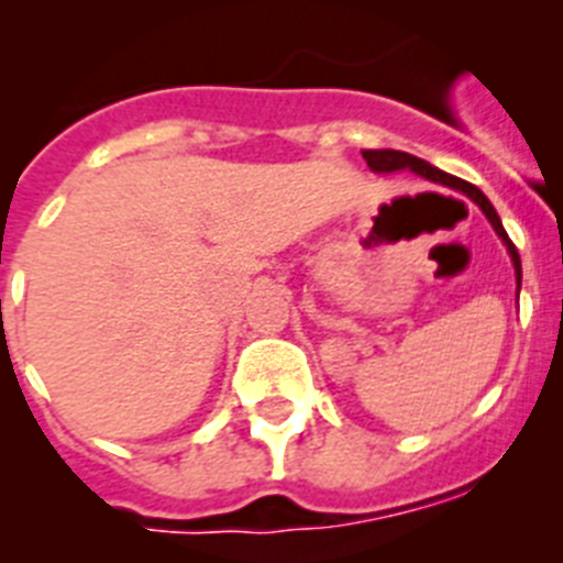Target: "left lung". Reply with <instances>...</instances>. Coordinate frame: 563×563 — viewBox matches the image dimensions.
Here are the masks:
<instances>
[{
  "instance_id": "obj_1",
  "label": "left lung",
  "mask_w": 563,
  "mask_h": 563,
  "mask_svg": "<svg viewBox=\"0 0 563 563\" xmlns=\"http://www.w3.org/2000/svg\"><path fill=\"white\" fill-rule=\"evenodd\" d=\"M363 161H366V166L377 174H391V172H402V168H409V172L420 174V177H426V180L440 183V186H449V188H454V191H462L465 197H471V200L482 208V213L487 217V222L494 225V231L499 233L501 242L507 245V253H510V258H514V267H516V287L521 290L519 251H516V245L510 242V236L505 233V228H501V220H499V213H496V208L490 206V200H487L479 188L471 186V183H465V180H460V177H454V174L440 172V168L431 166V163H426V161H420V157H415V154L397 152V148H369V152H363Z\"/></svg>"
}]
</instances>
